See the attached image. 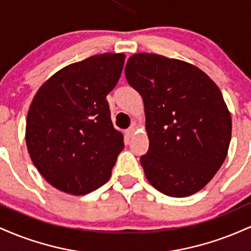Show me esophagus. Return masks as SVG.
<instances>
[{
  "instance_id": "34e87169",
  "label": "esophagus",
  "mask_w": 251,
  "mask_h": 251,
  "mask_svg": "<svg viewBox=\"0 0 251 251\" xmlns=\"http://www.w3.org/2000/svg\"><path fill=\"white\" fill-rule=\"evenodd\" d=\"M134 132H135V127H134V126H132V127L126 129L125 133H126V135H127V138H132V137H133Z\"/></svg>"
}]
</instances>
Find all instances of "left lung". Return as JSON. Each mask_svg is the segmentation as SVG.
Listing matches in <instances>:
<instances>
[{"instance_id":"1","label":"left lung","mask_w":251,"mask_h":251,"mask_svg":"<svg viewBox=\"0 0 251 251\" xmlns=\"http://www.w3.org/2000/svg\"><path fill=\"white\" fill-rule=\"evenodd\" d=\"M125 75L144 101L150 146L140 163L149 183L170 197L198 192L220 170L231 139L220 88L196 66L158 54L129 56Z\"/></svg>"}]
</instances>
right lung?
I'll list each match as a JSON object with an SVG mask.
<instances>
[{"label":"right lung","mask_w":251,"mask_h":251,"mask_svg":"<svg viewBox=\"0 0 251 251\" xmlns=\"http://www.w3.org/2000/svg\"><path fill=\"white\" fill-rule=\"evenodd\" d=\"M125 54L105 53L66 66L34 97L25 143L35 168L66 194H89L109 179L124 137L113 127L106 97L119 80Z\"/></svg>","instance_id":"1"}]
</instances>
